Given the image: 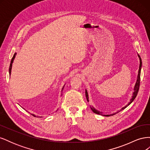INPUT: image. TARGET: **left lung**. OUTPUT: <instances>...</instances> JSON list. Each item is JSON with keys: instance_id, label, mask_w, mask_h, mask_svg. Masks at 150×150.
Masks as SVG:
<instances>
[{"instance_id": "8db88e82", "label": "left lung", "mask_w": 150, "mask_h": 150, "mask_svg": "<svg viewBox=\"0 0 150 150\" xmlns=\"http://www.w3.org/2000/svg\"><path fill=\"white\" fill-rule=\"evenodd\" d=\"M138 57L139 58V61H140V63H139V71H138V78H137V83H136L135 84V86H134V92L133 93V96H132V98H131V99H130V101L129 103L127 104V105L123 108H121V110L120 111H117V112H115V113H113V114H111L110 115H103V112L99 111L98 110H96V109H94L93 107H91V108L92 111L96 113V114H98V115H102V116H112V115H116V113L119 112L120 111L123 110L124 109H125L127 106H128V105H129V104L132 103L134 99L136 98V97H137V94H138V91H139V84H140V74H141V69H142V59H141L139 55H138ZM85 94H86V99H87L88 101H89V98H88V92H87V90H86V92H85Z\"/></svg>"}]
</instances>
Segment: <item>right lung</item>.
I'll use <instances>...</instances> for the list:
<instances>
[{
	"mask_svg": "<svg viewBox=\"0 0 150 150\" xmlns=\"http://www.w3.org/2000/svg\"><path fill=\"white\" fill-rule=\"evenodd\" d=\"M16 53H15L14 54H13V57L12 58V60H11V64H10V66H9V74H10V75H11V69H12V62H13V59H14V58H15V57H16ZM63 88H64V87L62 88V89H63ZM33 115V116H35L34 115Z\"/></svg>",
	"mask_w": 150,
	"mask_h": 150,
	"instance_id": "obj_1",
	"label": "right lung"
}]
</instances>
